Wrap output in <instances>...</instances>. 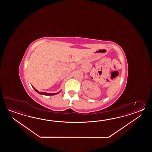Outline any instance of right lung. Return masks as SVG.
<instances>
[{
  "mask_svg": "<svg viewBox=\"0 0 152 152\" xmlns=\"http://www.w3.org/2000/svg\"><path fill=\"white\" fill-rule=\"evenodd\" d=\"M34 88V89L35 90L36 92H37V93H39V94H45V95H48V96H51V95H55V94H58V93H56V94H48V93H45V92H39V91L37 90H36L35 88H34V87H33Z\"/></svg>",
  "mask_w": 152,
  "mask_h": 152,
  "instance_id": "right-lung-1",
  "label": "right lung"
}]
</instances>
